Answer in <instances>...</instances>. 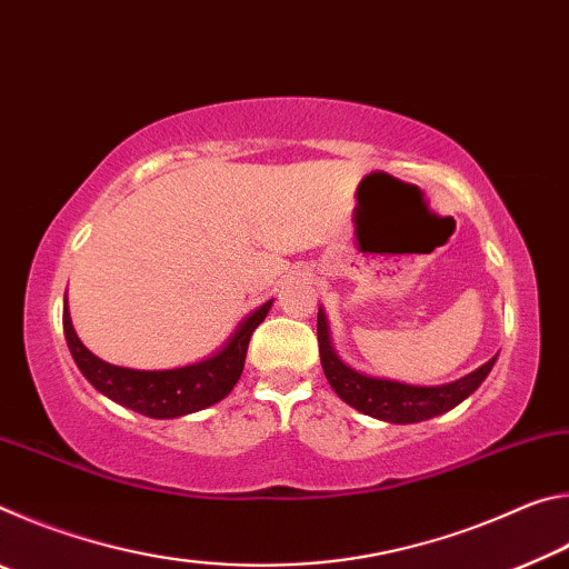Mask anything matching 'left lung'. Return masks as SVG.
Returning a JSON list of instances; mask_svg holds the SVG:
<instances>
[{
  "label": "left lung",
  "mask_w": 569,
  "mask_h": 569,
  "mask_svg": "<svg viewBox=\"0 0 569 569\" xmlns=\"http://www.w3.org/2000/svg\"><path fill=\"white\" fill-rule=\"evenodd\" d=\"M316 331H319V353L323 373L326 379H329L331 389L339 393L349 407L359 409L361 413H369L373 419L391 423H417L455 409L457 403H461L469 393H475L479 389V383L487 379V373L492 371V366L497 361L495 356V359L481 363L477 371H471L467 377L451 383H445V387H409V383L366 377V373H359L353 371L351 366H346L333 351L329 321H326V313L321 308Z\"/></svg>",
  "instance_id": "1"
}]
</instances>
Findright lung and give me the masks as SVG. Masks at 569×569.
Instances as JSON below:
<instances>
[{"label": "right lung", "mask_w": 569, "mask_h": 569, "mask_svg": "<svg viewBox=\"0 0 569 569\" xmlns=\"http://www.w3.org/2000/svg\"><path fill=\"white\" fill-rule=\"evenodd\" d=\"M271 303L273 301H266L253 313L246 316L236 333L226 341L223 349L208 356L206 361L168 371L122 369V366H112L98 359V356L84 349V343L77 339L70 311H67V296L62 326L77 369L84 373V379L94 389L102 391L108 399L122 403V407L146 413L150 419H176L213 407V403L226 399L233 391L240 373H243L250 336L263 323L266 313L271 311Z\"/></svg>", "instance_id": "add662e5"}]
</instances>
